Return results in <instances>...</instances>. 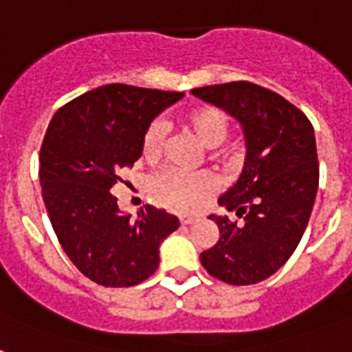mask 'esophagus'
I'll return each instance as SVG.
<instances>
[{"label":"esophagus","mask_w":352,"mask_h":352,"mask_svg":"<svg viewBox=\"0 0 352 352\" xmlns=\"http://www.w3.org/2000/svg\"><path fill=\"white\" fill-rule=\"evenodd\" d=\"M179 221H181V225H192V223H195V217L193 215H179Z\"/></svg>","instance_id":"34e87169"}]
</instances>
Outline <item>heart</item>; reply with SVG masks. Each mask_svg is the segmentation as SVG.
<instances>
[{"label":"heart","instance_id":"1","mask_svg":"<svg viewBox=\"0 0 352 352\" xmlns=\"http://www.w3.org/2000/svg\"><path fill=\"white\" fill-rule=\"evenodd\" d=\"M182 124L195 135L204 148H217L225 142L230 133V118L225 111L214 106H201L188 111ZM164 131L159 122L146 129L140 144L142 159L155 162L162 151ZM149 190L155 199L177 210H193L204 203L214 190V181L206 173H181L175 170L160 171L149 182Z\"/></svg>","mask_w":352,"mask_h":352}]
</instances>
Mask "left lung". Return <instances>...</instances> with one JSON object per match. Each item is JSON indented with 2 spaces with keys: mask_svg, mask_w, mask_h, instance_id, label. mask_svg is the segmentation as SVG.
Listing matches in <instances>:
<instances>
[{
  "mask_svg": "<svg viewBox=\"0 0 352 352\" xmlns=\"http://www.w3.org/2000/svg\"><path fill=\"white\" fill-rule=\"evenodd\" d=\"M192 95L237 118L246 144L239 179L219 197L243 221L210 215L219 239L201 263L228 285L259 283L294 254L311 217L320 181L314 127L283 96L252 82L206 85Z\"/></svg>",
  "mask_w": 352,
  "mask_h": 352,
  "instance_id": "left-lung-1",
  "label": "left lung"
}]
</instances>
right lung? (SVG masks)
I'll return each instance as SVG.
<instances>
[{"instance_id": "obj_1", "label": "right lung", "mask_w": 352, "mask_h": 352, "mask_svg": "<svg viewBox=\"0 0 352 352\" xmlns=\"http://www.w3.org/2000/svg\"><path fill=\"white\" fill-rule=\"evenodd\" d=\"M184 93L107 84L60 107L40 149V184L60 245L85 278L133 287L159 268L160 243L179 228L155 206L122 214L111 188L140 159L153 118Z\"/></svg>"}]
</instances>
